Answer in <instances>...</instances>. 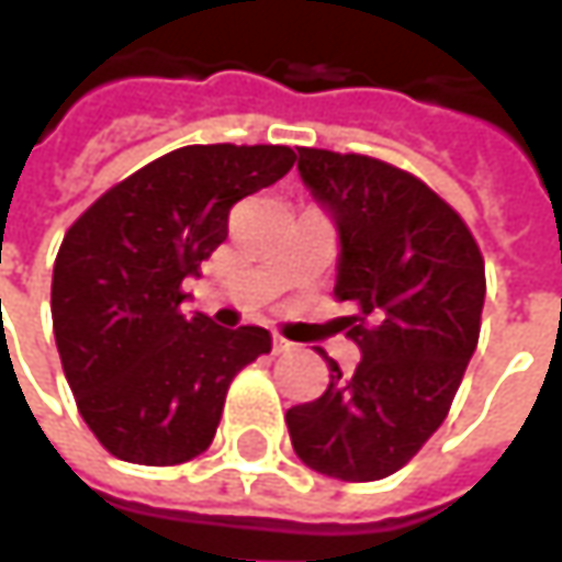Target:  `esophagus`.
Returning a JSON list of instances; mask_svg holds the SVG:
<instances>
[{"instance_id": "obj_1", "label": "esophagus", "mask_w": 562, "mask_h": 562, "mask_svg": "<svg viewBox=\"0 0 562 562\" xmlns=\"http://www.w3.org/2000/svg\"><path fill=\"white\" fill-rule=\"evenodd\" d=\"M292 348H295V345H292L289 339H282V336H273V351H277V355H285V351H292Z\"/></svg>"}]
</instances>
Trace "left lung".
I'll return each instance as SVG.
<instances>
[{
  "mask_svg": "<svg viewBox=\"0 0 562 562\" xmlns=\"http://www.w3.org/2000/svg\"><path fill=\"white\" fill-rule=\"evenodd\" d=\"M301 183L339 233L336 295L358 304L360 363L285 414L295 454L341 482L397 473L451 411L479 341L485 263L473 233L407 170L299 148Z\"/></svg>",
  "mask_w": 562,
  "mask_h": 562,
  "instance_id": "obj_1",
  "label": "left lung"
}]
</instances>
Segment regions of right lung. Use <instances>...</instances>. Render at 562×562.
<instances>
[{
  "label": "right lung",
  "mask_w": 562,
  "mask_h": 562,
  "mask_svg": "<svg viewBox=\"0 0 562 562\" xmlns=\"http://www.w3.org/2000/svg\"><path fill=\"white\" fill-rule=\"evenodd\" d=\"M292 165L289 146L177 148L65 233L52 270L55 345L80 416L117 460L173 467L202 454L233 376L270 351L263 326L183 314V280L226 239L229 207Z\"/></svg>",
  "instance_id": "add662e5"
}]
</instances>
